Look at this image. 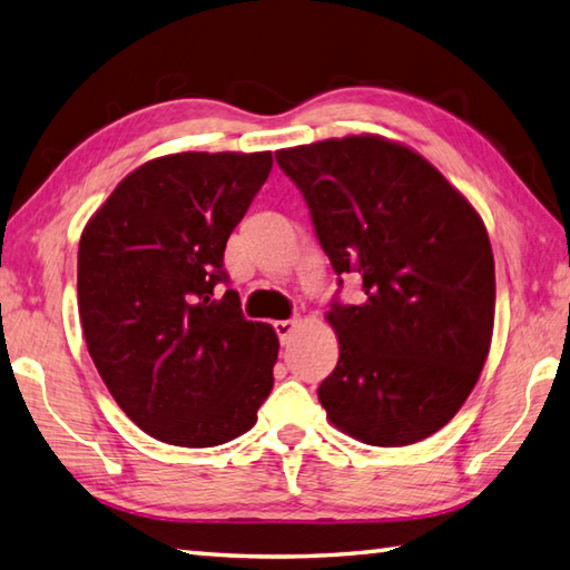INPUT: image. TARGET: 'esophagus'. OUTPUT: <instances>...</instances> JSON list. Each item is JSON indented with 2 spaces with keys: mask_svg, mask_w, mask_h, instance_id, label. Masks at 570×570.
Returning a JSON list of instances; mask_svg holds the SVG:
<instances>
[{
  "mask_svg": "<svg viewBox=\"0 0 570 570\" xmlns=\"http://www.w3.org/2000/svg\"><path fill=\"white\" fill-rule=\"evenodd\" d=\"M297 325H299V320H277L275 322V332H277V337H281V342H283V345H287V342H289V337H293V332L297 330Z\"/></svg>",
  "mask_w": 570,
  "mask_h": 570,
  "instance_id": "1",
  "label": "esophagus"
}]
</instances>
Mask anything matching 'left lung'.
I'll return each instance as SVG.
<instances>
[{"label": "left lung", "instance_id": "obj_1", "mask_svg": "<svg viewBox=\"0 0 570 570\" xmlns=\"http://www.w3.org/2000/svg\"><path fill=\"white\" fill-rule=\"evenodd\" d=\"M275 158L335 273L364 293L325 315L340 360L320 404L362 444L422 442L454 419L489 357L497 275L484 220L424 156L377 134Z\"/></svg>", "mask_w": 570, "mask_h": 570}]
</instances>
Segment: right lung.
<instances>
[{
    "label": "right lung",
    "mask_w": 570,
    "mask_h": 570,
    "mask_svg": "<svg viewBox=\"0 0 570 570\" xmlns=\"http://www.w3.org/2000/svg\"><path fill=\"white\" fill-rule=\"evenodd\" d=\"M273 154H170L131 170L79 240V317L126 416L158 442L240 436L273 390L275 330L245 320L223 253Z\"/></svg>",
    "instance_id": "right-lung-1"
}]
</instances>
